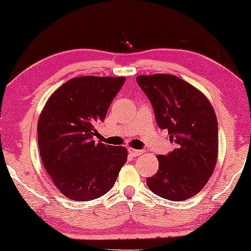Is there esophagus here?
<instances>
[{
    "instance_id": "34e87169",
    "label": "esophagus",
    "mask_w": 251,
    "mask_h": 251,
    "mask_svg": "<svg viewBox=\"0 0 251 251\" xmlns=\"http://www.w3.org/2000/svg\"><path fill=\"white\" fill-rule=\"evenodd\" d=\"M128 152L130 153V155H132V156H138V155H140V154L143 153V151L135 150V149H132V147H128Z\"/></svg>"
}]
</instances>
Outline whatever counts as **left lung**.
Returning a JSON list of instances; mask_svg holds the SVG:
<instances>
[{
  "instance_id": "obj_1",
  "label": "left lung",
  "mask_w": 251,
  "mask_h": 251,
  "mask_svg": "<svg viewBox=\"0 0 251 251\" xmlns=\"http://www.w3.org/2000/svg\"><path fill=\"white\" fill-rule=\"evenodd\" d=\"M140 89L152 104L157 126L167 129L175 150L157 155L159 170L146 179L150 190L170 201L200 192L214 173L218 154V123L204 95L170 74L139 75Z\"/></svg>"
}]
</instances>
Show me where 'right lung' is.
Here are the masks:
<instances>
[{"instance_id": "right-lung-1", "label": "right lung", "mask_w": 251, "mask_h": 251, "mask_svg": "<svg viewBox=\"0 0 251 251\" xmlns=\"http://www.w3.org/2000/svg\"><path fill=\"white\" fill-rule=\"evenodd\" d=\"M125 77L80 76L51 95L37 123L39 149L47 173L71 200L90 201L114 185L128 151L95 143L96 123L107 109Z\"/></svg>"}]
</instances>
